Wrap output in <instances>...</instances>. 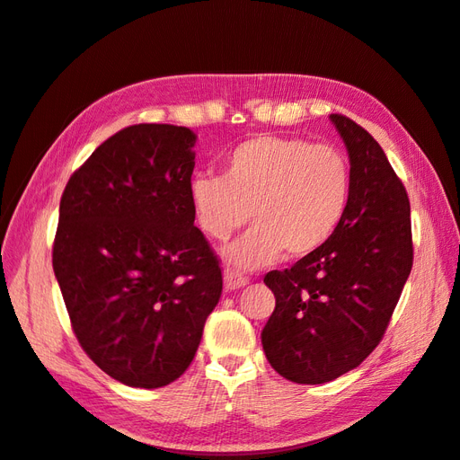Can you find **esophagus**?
<instances>
[{
	"mask_svg": "<svg viewBox=\"0 0 460 460\" xmlns=\"http://www.w3.org/2000/svg\"><path fill=\"white\" fill-rule=\"evenodd\" d=\"M248 284V278L240 274V271L236 270H224V286H226V289H238V288H243Z\"/></svg>",
	"mask_w": 460,
	"mask_h": 460,
	"instance_id": "esophagus-1",
	"label": "esophagus"
}]
</instances>
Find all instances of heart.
<instances>
[{"label":"heart","instance_id":"b5f03b06","mask_svg":"<svg viewBox=\"0 0 460 460\" xmlns=\"http://www.w3.org/2000/svg\"><path fill=\"white\" fill-rule=\"evenodd\" d=\"M353 192L349 158L302 137L260 135L222 158L220 174H196L190 204L212 240L252 228L226 250L240 268L274 261L279 252L305 258L323 248L348 214Z\"/></svg>","mask_w":460,"mask_h":460}]
</instances>
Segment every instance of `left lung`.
I'll list each match as a JSON object with an SVG mask.
<instances>
[{"label":"left lung","mask_w":460,"mask_h":460,"mask_svg":"<svg viewBox=\"0 0 460 460\" xmlns=\"http://www.w3.org/2000/svg\"><path fill=\"white\" fill-rule=\"evenodd\" d=\"M332 120L349 151L348 214L323 248L264 276L276 296L261 330L266 358L305 385L340 377L377 348L413 268L405 186L367 130L340 112Z\"/></svg>","instance_id":"1"}]
</instances>
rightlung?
Returning <instances> with one entry per match:
<instances>
[{
	"label": "right lung",
	"instance_id": "add662e5",
	"mask_svg": "<svg viewBox=\"0 0 460 460\" xmlns=\"http://www.w3.org/2000/svg\"><path fill=\"white\" fill-rule=\"evenodd\" d=\"M194 140L186 127L130 125L61 196L53 271L73 333L128 387L181 377L222 294L220 260L194 226Z\"/></svg>",
	"mask_w": 460,
	"mask_h": 460
}]
</instances>
